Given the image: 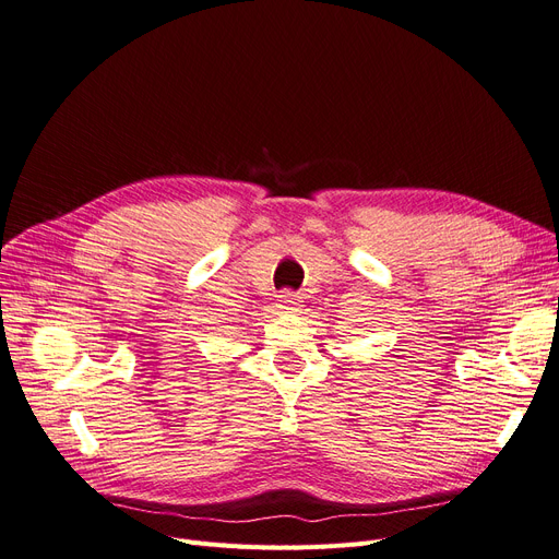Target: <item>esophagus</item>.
<instances>
[{"instance_id": "esophagus-1", "label": "esophagus", "mask_w": 559, "mask_h": 559, "mask_svg": "<svg viewBox=\"0 0 559 559\" xmlns=\"http://www.w3.org/2000/svg\"><path fill=\"white\" fill-rule=\"evenodd\" d=\"M301 297L297 295V292H283V295L278 297V306H281V310H285V312H299L301 310Z\"/></svg>"}]
</instances>
